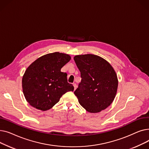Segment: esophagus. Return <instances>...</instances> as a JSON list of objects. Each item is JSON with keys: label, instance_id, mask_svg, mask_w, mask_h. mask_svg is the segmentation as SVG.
<instances>
[{"label": "esophagus", "instance_id": "obj_1", "mask_svg": "<svg viewBox=\"0 0 149 149\" xmlns=\"http://www.w3.org/2000/svg\"><path fill=\"white\" fill-rule=\"evenodd\" d=\"M73 86H74V90H75L76 88H77V84L75 83H73Z\"/></svg>", "mask_w": 149, "mask_h": 149}]
</instances>
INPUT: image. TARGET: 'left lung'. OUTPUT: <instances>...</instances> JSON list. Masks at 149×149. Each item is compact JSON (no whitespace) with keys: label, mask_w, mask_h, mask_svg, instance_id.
I'll use <instances>...</instances> for the list:
<instances>
[{"label":"left lung","mask_w":149,"mask_h":149,"mask_svg":"<svg viewBox=\"0 0 149 149\" xmlns=\"http://www.w3.org/2000/svg\"><path fill=\"white\" fill-rule=\"evenodd\" d=\"M74 59L81 78L74 91L80 105L91 113L104 110L112 103L118 88V79L113 68L95 55H80Z\"/></svg>","instance_id":"left-lung-1"}]
</instances>
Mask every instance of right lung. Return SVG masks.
Instances as JSON below:
<instances>
[{
  "mask_svg": "<svg viewBox=\"0 0 149 149\" xmlns=\"http://www.w3.org/2000/svg\"><path fill=\"white\" fill-rule=\"evenodd\" d=\"M70 60L68 54L58 52L46 54L34 61L22 79L23 94L33 107L45 111L57 103L61 96L74 91L61 68Z\"/></svg>",
  "mask_w": 149,
  "mask_h": 149,
  "instance_id": "add662e5",
  "label": "right lung"
}]
</instances>
